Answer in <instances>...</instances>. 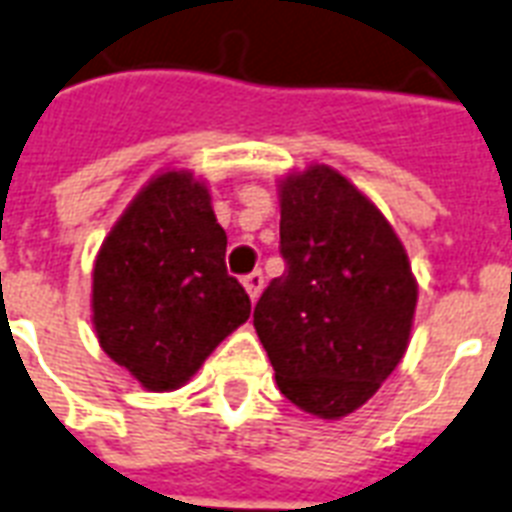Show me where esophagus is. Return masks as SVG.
<instances>
[{
  "instance_id": "obj_1",
  "label": "esophagus",
  "mask_w": 512,
  "mask_h": 512,
  "mask_svg": "<svg viewBox=\"0 0 512 512\" xmlns=\"http://www.w3.org/2000/svg\"><path fill=\"white\" fill-rule=\"evenodd\" d=\"M243 285H245V291H248V296H251V301H256L259 299L261 288H264V275H261L259 269H256V272H251V275L243 277Z\"/></svg>"
}]
</instances>
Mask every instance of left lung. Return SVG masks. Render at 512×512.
<instances>
[{
    "mask_svg": "<svg viewBox=\"0 0 512 512\" xmlns=\"http://www.w3.org/2000/svg\"><path fill=\"white\" fill-rule=\"evenodd\" d=\"M285 272L261 293L253 326L293 406L342 419L406 355L417 280L382 211L328 165L280 181Z\"/></svg>",
    "mask_w": 512,
    "mask_h": 512,
    "instance_id": "8db88e82",
    "label": "left lung"
}]
</instances>
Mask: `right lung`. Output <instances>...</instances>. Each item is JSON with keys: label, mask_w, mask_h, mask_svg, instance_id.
<instances>
[{"label": "right lung", "mask_w": 512, "mask_h": 512, "mask_svg": "<svg viewBox=\"0 0 512 512\" xmlns=\"http://www.w3.org/2000/svg\"><path fill=\"white\" fill-rule=\"evenodd\" d=\"M224 253L208 186L189 170L152 178L106 235L93 264L95 336L146 390H178L251 318Z\"/></svg>", "instance_id": "1"}]
</instances>
